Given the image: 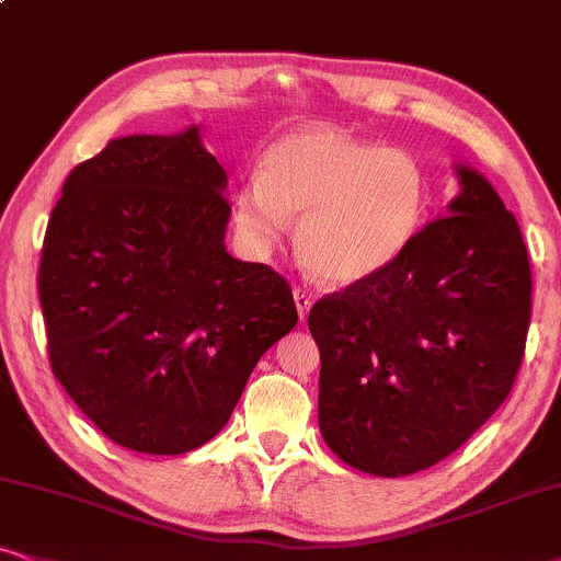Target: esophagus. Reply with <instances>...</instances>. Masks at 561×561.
Here are the masks:
<instances>
[{"instance_id":"obj_1","label":"esophagus","mask_w":561,"mask_h":561,"mask_svg":"<svg viewBox=\"0 0 561 561\" xmlns=\"http://www.w3.org/2000/svg\"><path fill=\"white\" fill-rule=\"evenodd\" d=\"M293 297H295V305H297V316H300V321H305V318H308V313H310V305H313V297H310L300 287L293 289Z\"/></svg>"}]
</instances>
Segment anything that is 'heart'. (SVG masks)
<instances>
[{"instance_id":"obj_1","label":"heart","mask_w":561,"mask_h":561,"mask_svg":"<svg viewBox=\"0 0 561 561\" xmlns=\"http://www.w3.org/2000/svg\"><path fill=\"white\" fill-rule=\"evenodd\" d=\"M430 204L422 162L403 150L308 126L274 141L261 175L236 191V225L248 245L272 251L297 219L302 266L329 287H359L407 256Z\"/></svg>"}]
</instances>
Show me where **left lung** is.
<instances>
[{"mask_svg":"<svg viewBox=\"0 0 561 561\" xmlns=\"http://www.w3.org/2000/svg\"><path fill=\"white\" fill-rule=\"evenodd\" d=\"M378 279L313 305L318 427L352 469L409 477L484 424L513 388L530 321L515 217L479 170Z\"/></svg>","mask_w":561,"mask_h":561,"instance_id":"obj_1","label":"left lung"}]
</instances>
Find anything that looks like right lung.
I'll list each match as a JSON object with an SVG mask.
<instances>
[{
  "instance_id": "obj_1",
  "label": "right lung",
  "mask_w": 561,
  "mask_h": 561,
  "mask_svg": "<svg viewBox=\"0 0 561 561\" xmlns=\"http://www.w3.org/2000/svg\"><path fill=\"white\" fill-rule=\"evenodd\" d=\"M225 188L198 126L131 134L69 173L48 219L38 295L51 370L129 450L209 443L297 323L287 282L225 248Z\"/></svg>"
}]
</instances>
